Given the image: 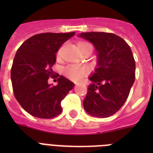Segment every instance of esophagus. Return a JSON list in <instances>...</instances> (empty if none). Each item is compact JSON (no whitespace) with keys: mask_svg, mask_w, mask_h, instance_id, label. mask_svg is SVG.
I'll list each match as a JSON object with an SVG mask.
<instances>
[{"mask_svg":"<svg viewBox=\"0 0 153 153\" xmlns=\"http://www.w3.org/2000/svg\"><path fill=\"white\" fill-rule=\"evenodd\" d=\"M75 84H76V85H78V84H79V83H75Z\"/></svg>","mask_w":153,"mask_h":153,"instance_id":"34e87169","label":"esophagus"}]
</instances>
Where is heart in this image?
Wrapping results in <instances>:
<instances>
[{
	"label": "heart",
	"instance_id": "heart-1",
	"mask_svg": "<svg viewBox=\"0 0 153 153\" xmlns=\"http://www.w3.org/2000/svg\"><path fill=\"white\" fill-rule=\"evenodd\" d=\"M77 47L79 51H80L82 55L87 51H93V47L89 42L86 41H80L77 44ZM59 51L58 52V55H59ZM63 74L67 78L74 80V81H78L84 76H86L87 74V70L83 67H79V66H75V65H69L64 68L63 70Z\"/></svg>",
	"mask_w": 153,
	"mask_h": 153
}]
</instances>
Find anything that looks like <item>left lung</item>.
I'll return each mask as SVG.
<instances>
[{"label": "left lung", "instance_id": "left-lung-1", "mask_svg": "<svg viewBox=\"0 0 153 153\" xmlns=\"http://www.w3.org/2000/svg\"><path fill=\"white\" fill-rule=\"evenodd\" d=\"M80 36L94 45L98 67L89 78L84 109L98 117L116 114L126 102L135 81L136 63L130 47L121 37L109 32H82Z\"/></svg>", "mask_w": 153, "mask_h": 153}]
</instances>
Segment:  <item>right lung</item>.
<instances>
[{"mask_svg":"<svg viewBox=\"0 0 153 153\" xmlns=\"http://www.w3.org/2000/svg\"><path fill=\"white\" fill-rule=\"evenodd\" d=\"M75 32L35 35L18 48L11 68V80L16 99L25 111L39 118L49 119L62 112L61 102L74 84L62 75H54L56 53ZM58 77L56 86L47 80Z\"/></svg>","mask_w":153,"mask_h":153,"instance_id":"obj_1","label":"right lung"}]
</instances>
